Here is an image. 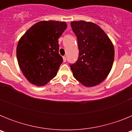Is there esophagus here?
Segmentation results:
<instances>
[{"label":"esophagus","instance_id":"34e87169","mask_svg":"<svg viewBox=\"0 0 132 132\" xmlns=\"http://www.w3.org/2000/svg\"><path fill=\"white\" fill-rule=\"evenodd\" d=\"M63 62H66V61H67V57H66L65 56H63Z\"/></svg>","mask_w":132,"mask_h":132}]
</instances>
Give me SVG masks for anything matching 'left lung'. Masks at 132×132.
<instances>
[{"label": "left lung", "mask_w": 132, "mask_h": 132, "mask_svg": "<svg viewBox=\"0 0 132 132\" xmlns=\"http://www.w3.org/2000/svg\"><path fill=\"white\" fill-rule=\"evenodd\" d=\"M77 36L79 55L70 65L74 77L85 87L96 86L103 81L112 69L114 59L112 42L102 29L93 22H71Z\"/></svg>", "instance_id": "left-lung-1"}]
</instances>
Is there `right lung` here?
<instances>
[{"label": "right lung", "mask_w": 132, "mask_h": 132, "mask_svg": "<svg viewBox=\"0 0 132 132\" xmlns=\"http://www.w3.org/2000/svg\"><path fill=\"white\" fill-rule=\"evenodd\" d=\"M66 28L65 22L41 21L27 30L18 41V65L30 83L44 86L56 76L63 62L58 39Z\"/></svg>", "instance_id": "add662e5"}]
</instances>
